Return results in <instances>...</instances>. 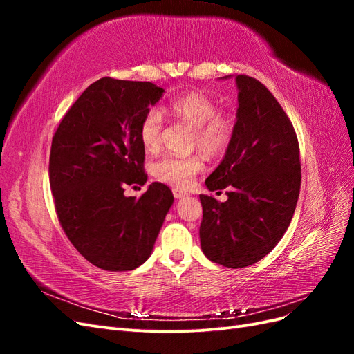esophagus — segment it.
<instances>
[{
    "label": "esophagus",
    "mask_w": 354,
    "mask_h": 354,
    "mask_svg": "<svg viewBox=\"0 0 354 354\" xmlns=\"http://www.w3.org/2000/svg\"><path fill=\"white\" fill-rule=\"evenodd\" d=\"M173 195H174V198L176 199H181V198H185V196H187L189 194L187 192H185V190H181V189H173Z\"/></svg>",
    "instance_id": "obj_1"
}]
</instances>
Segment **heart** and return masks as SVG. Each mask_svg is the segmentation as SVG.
Returning <instances> with one entry per match:
<instances>
[{
	"label": "heart",
	"instance_id": "heart-1",
	"mask_svg": "<svg viewBox=\"0 0 354 354\" xmlns=\"http://www.w3.org/2000/svg\"><path fill=\"white\" fill-rule=\"evenodd\" d=\"M167 111L176 120L194 127L192 147L199 149L207 156H220L227 151L236 120L230 111H220L217 100L203 91H187L168 102ZM162 113L156 108L149 109L138 127V137L149 153L159 151L162 143ZM203 169L201 155H165L152 164L156 180L176 187H186Z\"/></svg>",
	"mask_w": 354,
	"mask_h": 354
}]
</instances>
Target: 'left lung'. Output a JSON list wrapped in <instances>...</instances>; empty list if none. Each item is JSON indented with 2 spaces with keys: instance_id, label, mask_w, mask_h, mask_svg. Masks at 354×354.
<instances>
[{
  "instance_id": "8db88e82",
  "label": "left lung",
  "mask_w": 354,
  "mask_h": 354,
  "mask_svg": "<svg viewBox=\"0 0 354 354\" xmlns=\"http://www.w3.org/2000/svg\"><path fill=\"white\" fill-rule=\"evenodd\" d=\"M238 120L221 164L207 178L211 192L227 187V201L201 195L203 254L227 269L260 261L292 220L301 186L299 146L279 102L264 84L238 75Z\"/></svg>"
}]
</instances>
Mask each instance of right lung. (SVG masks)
<instances>
[{
	"mask_svg": "<svg viewBox=\"0 0 354 354\" xmlns=\"http://www.w3.org/2000/svg\"><path fill=\"white\" fill-rule=\"evenodd\" d=\"M162 93L153 82L100 78L53 136L48 176L59 223L84 259L103 270L143 264L173 205V192L158 181L140 198L124 195L125 186L147 180L138 127Z\"/></svg>",
	"mask_w": 354,
	"mask_h": 354,
	"instance_id": "1",
	"label": "right lung"
}]
</instances>
